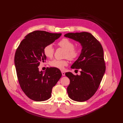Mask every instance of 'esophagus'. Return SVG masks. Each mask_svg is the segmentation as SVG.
I'll return each instance as SVG.
<instances>
[{
  "instance_id": "obj_1",
  "label": "esophagus",
  "mask_w": 123,
  "mask_h": 123,
  "mask_svg": "<svg viewBox=\"0 0 123 123\" xmlns=\"http://www.w3.org/2000/svg\"><path fill=\"white\" fill-rule=\"evenodd\" d=\"M62 75L63 76H65V73L63 72H62Z\"/></svg>"
}]
</instances>
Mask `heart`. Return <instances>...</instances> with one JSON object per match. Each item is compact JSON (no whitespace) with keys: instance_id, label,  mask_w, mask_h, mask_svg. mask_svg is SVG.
Returning a JSON list of instances; mask_svg holds the SVG:
<instances>
[{"instance_id":"obj_1","label":"heart","mask_w":123,"mask_h":123,"mask_svg":"<svg viewBox=\"0 0 123 123\" xmlns=\"http://www.w3.org/2000/svg\"><path fill=\"white\" fill-rule=\"evenodd\" d=\"M57 45L66 50L65 57L71 61L75 60L80 55V50L79 48L74 47V43L67 38H63L57 43ZM44 55L49 58L54 56L55 49L51 44H48L44 46L43 49ZM49 65L51 67L62 70L68 65L67 60H54L50 62Z\"/></svg>"}]
</instances>
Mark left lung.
Here are the masks:
<instances>
[{
  "mask_svg": "<svg viewBox=\"0 0 123 123\" xmlns=\"http://www.w3.org/2000/svg\"><path fill=\"white\" fill-rule=\"evenodd\" d=\"M65 37L79 42L82 46L78 60L72 68L80 70V75L66 73L70 80L67 92L70 98L77 102L88 100L98 88L106 71L104 50L101 43L87 32L68 33Z\"/></svg>",
  "mask_w": 123,
  "mask_h": 123,
  "instance_id": "left-lung-1",
  "label": "left lung"
}]
</instances>
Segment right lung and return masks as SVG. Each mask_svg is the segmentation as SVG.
Listing matches in <instances>:
<instances>
[{"label": "right lung", "instance_id": "add662e5", "mask_svg": "<svg viewBox=\"0 0 123 123\" xmlns=\"http://www.w3.org/2000/svg\"><path fill=\"white\" fill-rule=\"evenodd\" d=\"M61 35L34 31L26 35L16 50L14 64L17 79L23 92L32 100L40 102L49 99L52 87L62 77L58 68H47L45 72H40L38 68L46 59L43 51L44 46L54 43Z\"/></svg>", "mask_w": 123, "mask_h": 123}]
</instances>
